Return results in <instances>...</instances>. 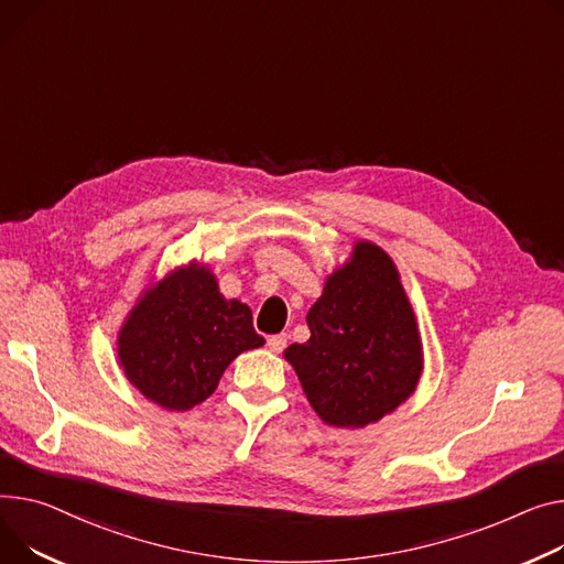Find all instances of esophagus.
Masks as SVG:
<instances>
[{"label":"esophagus","mask_w":564,"mask_h":564,"mask_svg":"<svg viewBox=\"0 0 564 564\" xmlns=\"http://www.w3.org/2000/svg\"><path fill=\"white\" fill-rule=\"evenodd\" d=\"M268 347H270V351L281 354L288 347V337L285 335H270L268 337Z\"/></svg>","instance_id":"esophagus-1"}]
</instances>
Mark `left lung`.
<instances>
[{"mask_svg": "<svg viewBox=\"0 0 564 564\" xmlns=\"http://www.w3.org/2000/svg\"><path fill=\"white\" fill-rule=\"evenodd\" d=\"M306 322L308 343L290 345L283 358L324 424L365 429L415 394L424 371L420 324L386 249L356 240Z\"/></svg>", "mask_w": 564, "mask_h": 564, "instance_id": "8db88e82", "label": "left lung"}]
</instances>
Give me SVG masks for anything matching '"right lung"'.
Instances as JSON below:
<instances>
[{
  "label": "right lung",
  "mask_w": 564,
  "mask_h": 564,
  "mask_svg": "<svg viewBox=\"0 0 564 564\" xmlns=\"http://www.w3.org/2000/svg\"><path fill=\"white\" fill-rule=\"evenodd\" d=\"M262 345L251 308L224 296L213 270L193 258L140 290L118 330L116 354L144 399L191 410L215 392L242 351Z\"/></svg>",
  "instance_id": "obj_1"
}]
</instances>
